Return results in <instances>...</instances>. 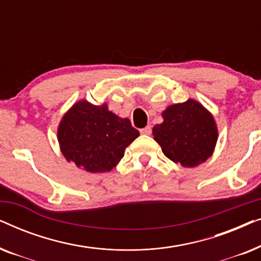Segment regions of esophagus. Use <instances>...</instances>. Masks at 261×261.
<instances>
[{
    "instance_id": "esophagus-1",
    "label": "esophagus",
    "mask_w": 261,
    "mask_h": 261,
    "mask_svg": "<svg viewBox=\"0 0 261 261\" xmlns=\"http://www.w3.org/2000/svg\"><path fill=\"white\" fill-rule=\"evenodd\" d=\"M140 133L144 134V135H149V134L152 133V128H151V126H147V127L142 128V129H140Z\"/></svg>"
}]
</instances>
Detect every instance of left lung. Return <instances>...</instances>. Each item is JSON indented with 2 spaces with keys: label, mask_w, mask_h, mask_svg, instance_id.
<instances>
[{
  "label": "left lung",
  "mask_w": 261,
  "mask_h": 261,
  "mask_svg": "<svg viewBox=\"0 0 261 261\" xmlns=\"http://www.w3.org/2000/svg\"><path fill=\"white\" fill-rule=\"evenodd\" d=\"M163 123L153 127L154 140L173 163L195 167L212 156L217 127L212 114L195 99L167 107Z\"/></svg>",
  "instance_id": "8db88e82"
}]
</instances>
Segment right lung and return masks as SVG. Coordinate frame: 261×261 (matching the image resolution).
Here are the masks:
<instances>
[{
  "label": "right lung",
  "instance_id": "add662e5",
  "mask_svg": "<svg viewBox=\"0 0 261 261\" xmlns=\"http://www.w3.org/2000/svg\"><path fill=\"white\" fill-rule=\"evenodd\" d=\"M139 137L129 119H121L108 106L78 101L63 116L58 141L63 155L82 170L108 172L123 158L124 149Z\"/></svg>",
  "mask_w": 261,
  "mask_h": 261
}]
</instances>
